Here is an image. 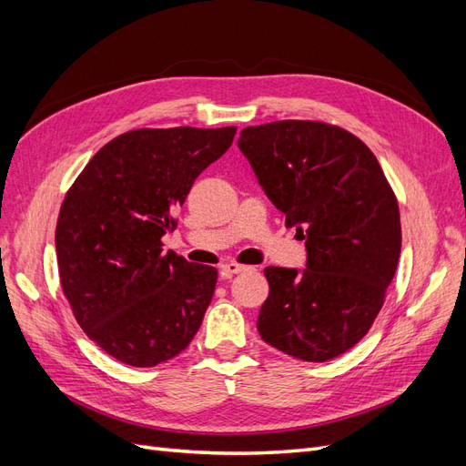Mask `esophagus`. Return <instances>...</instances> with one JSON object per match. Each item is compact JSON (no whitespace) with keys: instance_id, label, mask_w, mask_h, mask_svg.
Returning <instances> with one entry per match:
<instances>
[{"instance_id":"esophagus-1","label":"esophagus","mask_w":466,"mask_h":466,"mask_svg":"<svg viewBox=\"0 0 466 466\" xmlns=\"http://www.w3.org/2000/svg\"><path fill=\"white\" fill-rule=\"evenodd\" d=\"M247 270V266L238 264V262H225L221 264V274L223 276H233V274H241Z\"/></svg>"}]
</instances>
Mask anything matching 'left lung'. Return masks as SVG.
<instances>
[{
  "label": "left lung",
  "instance_id": "obj_1",
  "mask_svg": "<svg viewBox=\"0 0 466 466\" xmlns=\"http://www.w3.org/2000/svg\"><path fill=\"white\" fill-rule=\"evenodd\" d=\"M238 147L288 225L307 268H264L262 340L303 361H329L370 332L400 257V214L373 151L320 120L243 128Z\"/></svg>",
  "mask_w": 466,
  "mask_h": 466
}]
</instances>
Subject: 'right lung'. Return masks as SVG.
Returning <instances> with one entry per match:
<instances>
[{
	"instance_id": "right-lung-1",
	"label": "right lung",
	"mask_w": 466,
	"mask_h": 466,
	"mask_svg": "<svg viewBox=\"0 0 466 466\" xmlns=\"http://www.w3.org/2000/svg\"><path fill=\"white\" fill-rule=\"evenodd\" d=\"M237 126L139 128L110 139L66 192L56 223L60 284L79 327L115 360L153 368L198 332L218 270L161 237L194 180L229 149Z\"/></svg>"
}]
</instances>
